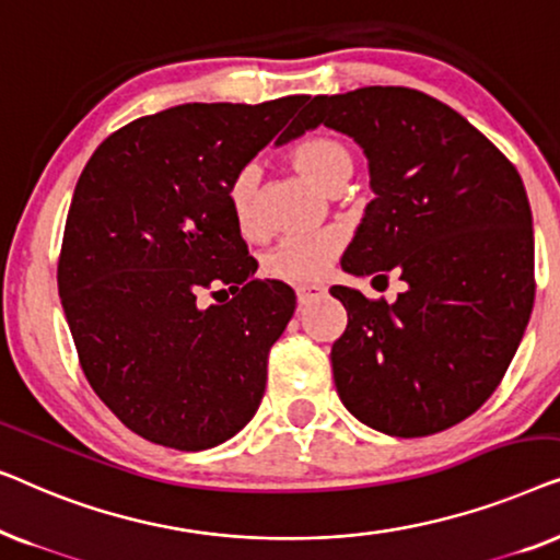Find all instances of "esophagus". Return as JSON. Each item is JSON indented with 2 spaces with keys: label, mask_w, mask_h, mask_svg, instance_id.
<instances>
[{
  "label": "esophagus",
  "mask_w": 560,
  "mask_h": 560,
  "mask_svg": "<svg viewBox=\"0 0 560 560\" xmlns=\"http://www.w3.org/2000/svg\"><path fill=\"white\" fill-rule=\"evenodd\" d=\"M295 295H298V303L308 305L313 301H318V298H324L326 295V288L324 285H316V282H308V285H298L295 288Z\"/></svg>",
  "instance_id": "1"
}]
</instances>
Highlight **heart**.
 Masks as SVG:
<instances>
[{
	"label": "heart",
	"instance_id": "1",
	"mask_svg": "<svg viewBox=\"0 0 560 560\" xmlns=\"http://www.w3.org/2000/svg\"><path fill=\"white\" fill-rule=\"evenodd\" d=\"M288 160L298 171L308 175L320 188L341 190L354 173V155L334 135H305L288 150ZM257 167H242L240 173L229 180L226 201L232 217L244 236H255L259 232L257 217ZM347 247V234L341 229H324V232L293 234L285 236L265 259V270L272 278L305 285V282L326 278L336 257Z\"/></svg>",
	"mask_w": 560,
	"mask_h": 560
}]
</instances>
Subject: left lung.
Masks as SVG:
<instances>
[{
  "mask_svg": "<svg viewBox=\"0 0 560 560\" xmlns=\"http://www.w3.org/2000/svg\"><path fill=\"white\" fill-rule=\"evenodd\" d=\"M318 125L362 144L377 194L341 267L408 285L395 303L331 288L349 316L331 347L336 393L374 431H446L500 387L530 320L523 178L462 114L416 89L313 96L293 135Z\"/></svg>",
  "mask_w": 560,
  "mask_h": 560,
  "instance_id": "obj_1",
  "label": "left lung"
}]
</instances>
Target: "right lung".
<instances>
[{"instance_id": "add662e5", "label": "right lung", "mask_w": 560, "mask_h": 560, "mask_svg": "<svg viewBox=\"0 0 560 560\" xmlns=\"http://www.w3.org/2000/svg\"><path fill=\"white\" fill-rule=\"evenodd\" d=\"M305 102L183 104L140 117L98 144L75 183L60 303L89 385L142 439L203 451L259 408L295 293L255 278L226 188ZM206 292L228 303L206 306Z\"/></svg>"}]
</instances>
